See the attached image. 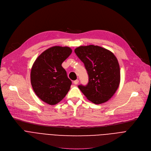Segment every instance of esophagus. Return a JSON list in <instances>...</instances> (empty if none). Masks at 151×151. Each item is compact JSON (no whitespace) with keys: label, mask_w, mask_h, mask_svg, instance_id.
<instances>
[{"label":"esophagus","mask_w":151,"mask_h":151,"mask_svg":"<svg viewBox=\"0 0 151 151\" xmlns=\"http://www.w3.org/2000/svg\"><path fill=\"white\" fill-rule=\"evenodd\" d=\"M78 83H79V80H75V81H74V82H73V83L75 84H78Z\"/></svg>","instance_id":"1"}]
</instances>
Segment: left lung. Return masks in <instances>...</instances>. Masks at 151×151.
<instances>
[{
  "mask_svg": "<svg viewBox=\"0 0 151 151\" xmlns=\"http://www.w3.org/2000/svg\"><path fill=\"white\" fill-rule=\"evenodd\" d=\"M77 56L84 63L89 83L79 89L89 101L101 104L111 98L121 81L120 67L114 54L101 46H80L75 50Z\"/></svg>",
  "mask_w": 151,
  "mask_h": 151,
  "instance_id": "8db88e82",
  "label": "left lung"
}]
</instances>
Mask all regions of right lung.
I'll use <instances>...</instances> for the list:
<instances>
[{
  "label": "right lung",
  "instance_id": "add662e5",
  "mask_svg": "<svg viewBox=\"0 0 151 151\" xmlns=\"http://www.w3.org/2000/svg\"><path fill=\"white\" fill-rule=\"evenodd\" d=\"M72 52L67 46H54L36 59L30 71V82L37 97L47 104L54 105L65 97L71 81L62 63Z\"/></svg>",
  "mask_w": 151,
  "mask_h": 151
}]
</instances>
